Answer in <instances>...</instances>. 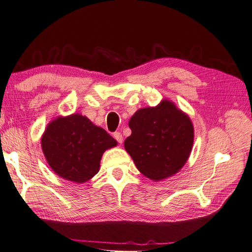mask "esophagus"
<instances>
[{
    "mask_svg": "<svg viewBox=\"0 0 252 252\" xmlns=\"http://www.w3.org/2000/svg\"><path fill=\"white\" fill-rule=\"evenodd\" d=\"M114 138L118 141L119 144H121L122 141H124V137H122V135H121V133H119V132H115L114 133Z\"/></svg>",
    "mask_w": 252,
    "mask_h": 252,
    "instance_id": "esophagus-1",
    "label": "esophagus"
}]
</instances>
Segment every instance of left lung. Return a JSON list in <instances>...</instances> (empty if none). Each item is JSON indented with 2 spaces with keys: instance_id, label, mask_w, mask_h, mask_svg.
I'll use <instances>...</instances> for the list:
<instances>
[{
  "instance_id": "left-lung-1",
  "label": "left lung",
  "mask_w": 252,
  "mask_h": 252,
  "mask_svg": "<svg viewBox=\"0 0 252 252\" xmlns=\"http://www.w3.org/2000/svg\"><path fill=\"white\" fill-rule=\"evenodd\" d=\"M128 126L132 134L125 140V149L145 177L160 181L176 175L188 162L193 126L189 115L170 100L139 108Z\"/></svg>"
}]
</instances>
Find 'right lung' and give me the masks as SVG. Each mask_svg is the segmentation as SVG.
I'll use <instances>...</instances> for the list:
<instances>
[{
  "instance_id": "obj_1",
  "label": "right lung",
  "mask_w": 252,
  "mask_h": 252,
  "mask_svg": "<svg viewBox=\"0 0 252 252\" xmlns=\"http://www.w3.org/2000/svg\"><path fill=\"white\" fill-rule=\"evenodd\" d=\"M116 146L117 141L104 128L81 114L59 116L41 136L42 152L51 169L79 184L98 173L103 153Z\"/></svg>"
}]
</instances>
